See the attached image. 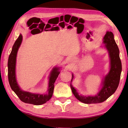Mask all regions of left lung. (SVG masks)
<instances>
[{
  "instance_id": "1",
  "label": "left lung",
  "mask_w": 128,
  "mask_h": 128,
  "mask_svg": "<svg viewBox=\"0 0 128 128\" xmlns=\"http://www.w3.org/2000/svg\"><path fill=\"white\" fill-rule=\"evenodd\" d=\"M104 47L108 51L110 59V71L103 78L101 82V88L94 96H84L78 94L77 90L72 85V82L74 78L72 74L70 84L72 94L80 102L86 104L98 103L104 102L114 93L117 89L120 81L122 72V62L119 57V50L114 40L113 34L107 31L103 39Z\"/></svg>"
}]
</instances>
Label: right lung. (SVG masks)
Segmentation results:
<instances>
[{
	"instance_id": "1",
	"label": "right lung",
	"mask_w": 128,
	"mask_h": 128,
	"mask_svg": "<svg viewBox=\"0 0 128 128\" xmlns=\"http://www.w3.org/2000/svg\"><path fill=\"white\" fill-rule=\"evenodd\" d=\"M57 28H58L57 27ZM52 30V29H50ZM22 41V36L20 34L14 44L8 62V79L11 88L21 101L34 105H41L50 100L52 96L54 88V82L60 74V67L53 68L49 75L48 86L46 94H34L22 90L18 83L16 77V64L18 52Z\"/></svg>"
}]
</instances>
